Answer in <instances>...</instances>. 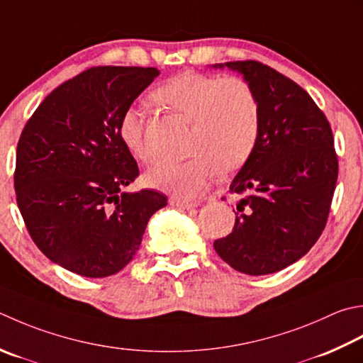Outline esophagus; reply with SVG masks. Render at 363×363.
Listing matches in <instances>:
<instances>
[{
  "label": "esophagus",
  "instance_id": "obj_1",
  "mask_svg": "<svg viewBox=\"0 0 363 363\" xmlns=\"http://www.w3.org/2000/svg\"><path fill=\"white\" fill-rule=\"evenodd\" d=\"M172 203L173 206H177V208H181L184 211H190V209H195L198 208V203H191V201H184V200H179V198H172Z\"/></svg>",
  "mask_w": 363,
  "mask_h": 363
}]
</instances>
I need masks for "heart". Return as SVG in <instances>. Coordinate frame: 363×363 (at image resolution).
Instances as JSON below:
<instances>
[{
    "label": "heart",
    "instance_id": "heart-1",
    "mask_svg": "<svg viewBox=\"0 0 363 363\" xmlns=\"http://www.w3.org/2000/svg\"><path fill=\"white\" fill-rule=\"evenodd\" d=\"M151 99L190 121L189 154L194 157L157 163L145 174L149 187L195 200L218 172L231 174L252 157L261 130V105L257 92L242 78L186 70L162 82ZM119 137L135 160H152L143 111L130 106L123 113Z\"/></svg>",
    "mask_w": 363,
    "mask_h": 363
}]
</instances>
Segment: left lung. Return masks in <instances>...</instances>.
<instances>
[{
    "label": "left lung",
    "instance_id": "8db88e82",
    "mask_svg": "<svg viewBox=\"0 0 363 363\" xmlns=\"http://www.w3.org/2000/svg\"><path fill=\"white\" fill-rule=\"evenodd\" d=\"M225 66L257 92L261 130L230 186L240 198L236 223L214 248L239 272L274 274L301 259L325 228L338 177L333 135L313 99L291 78L253 60Z\"/></svg>",
    "mask_w": 363,
    "mask_h": 363
}]
</instances>
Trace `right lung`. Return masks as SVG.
Listing matches in <instances>:
<instances>
[{"label":"right lung","mask_w":363,"mask_h":363,"mask_svg":"<svg viewBox=\"0 0 363 363\" xmlns=\"http://www.w3.org/2000/svg\"><path fill=\"white\" fill-rule=\"evenodd\" d=\"M159 74L91 67L50 92L20 135V214L39 250L70 272H119L137 253L147 220L167 206L157 190L121 191L140 172L121 141L119 119Z\"/></svg>","instance_id":"1"}]
</instances>
